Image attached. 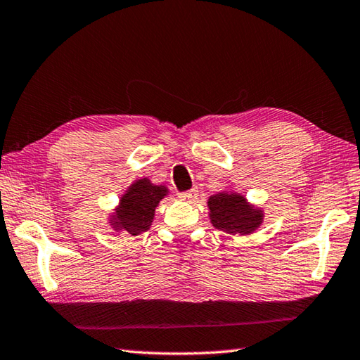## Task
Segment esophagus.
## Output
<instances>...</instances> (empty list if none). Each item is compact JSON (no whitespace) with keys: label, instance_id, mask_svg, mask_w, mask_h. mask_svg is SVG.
Wrapping results in <instances>:
<instances>
[{"label":"esophagus","instance_id":"1","mask_svg":"<svg viewBox=\"0 0 360 360\" xmlns=\"http://www.w3.org/2000/svg\"><path fill=\"white\" fill-rule=\"evenodd\" d=\"M179 198L184 201H195L196 198H198V190L192 188V190H187V192H182V193H179Z\"/></svg>","mask_w":360,"mask_h":360}]
</instances>
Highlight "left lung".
Segmentation results:
<instances>
[{
    "mask_svg": "<svg viewBox=\"0 0 360 360\" xmlns=\"http://www.w3.org/2000/svg\"><path fill=\"white\" fill-rule=\"evenodd\" d=\"M207 204L214 226L232 236L250 234L262 221V214L252 209L240 195L218 193L210 196Z\"/></svg>",
    "mask_w": 360,
    "mask_h": 360,
    "instance_id": "left-lung-1",
    "label": "left lung"
}]
</instances>
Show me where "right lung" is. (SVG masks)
Returning a JSON list of instances; mask_svg holds the SVG:
<instances>
[{
  "mask_svg": "<svg viewBox=\"0 0 360 360\" xmlns=\"http://www.w3.org/2000/svg\"><path fill=\"white\" fill-rule=\"evenodd\" d=\"M165 193V187L153 186L148 179L137 181L120 201V207L117 209L115 215V226L123 228L132 236L150 229L154 209Z\"/></svg>",
  "mask_w": 360,
  "mask_h": 360,
  "instance_id": "right-lung-1",
  "label": "right lung"
}]
</instances>
